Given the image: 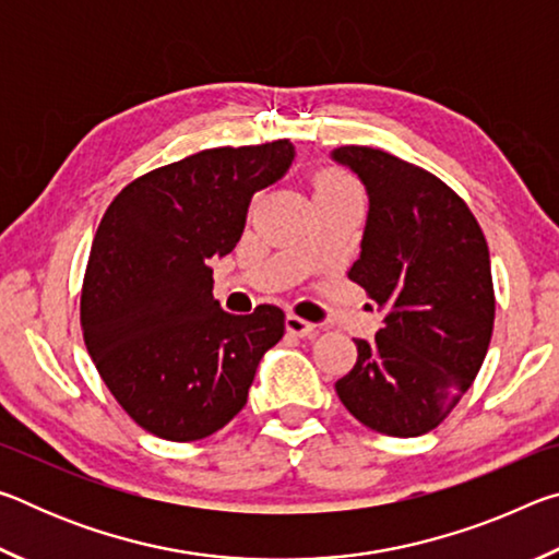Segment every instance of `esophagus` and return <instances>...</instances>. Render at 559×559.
Masks as SVG:
<instances>
[{
    "instance_id": "obj_1",
    "label": "esophagus",
    "mask_w": 559,
    "mask_h": 559,
    "mask_svg": "<svg viewBox=\"0 0 559 559\" xmlns=\"http://www.w3.org/2000/svg\"><path fill=\"white\" fill-rule=\"evenodd\" d=\"M286 330H288L290 335H296V337H308V335L316 333V325L308 323V320H302V318L290 313V316L286 318Z\"/></svg>"
}]
</instances>
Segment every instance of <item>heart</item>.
I'll return each instance as SVG.
<instances>
[{
	"label": "heart",
	"instance_id": "1",
	"mask_svg": "<svg viewBox=\"0 0 559 559\" xmlns=\"http://www.w3.org/2000/svg\"><path fill=\"white\" fill-rule=\"evenodd\" d=\"M340 192H355L353 179L340 169H320L313 179V197L320 194H340Z\"/></svg>",
	"mask_w": 559,
	"mask_h": 559
}]
</instances>
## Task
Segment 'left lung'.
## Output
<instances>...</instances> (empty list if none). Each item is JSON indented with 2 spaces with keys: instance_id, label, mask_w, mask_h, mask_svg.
<instances>
[{
  "instance_id": "8db88e82",
  "label": "left lung",
  "mask_w": 559,
  "mask_h": 559,
  "mask_svg": "<svg viewBox=\"0 0 559 559\" xmlns=\"http://www.w3.org/2000/svg\"><path fill=\"white\" fill-rule=\"evenodd\" d=\"M333 159L362 179L370 212L347 278L384 310L372 343L335 392L386 437H421L447 419L484 365L496 320L486 236L437 175L365 145Z\"/></svg>"
}]
</instances>
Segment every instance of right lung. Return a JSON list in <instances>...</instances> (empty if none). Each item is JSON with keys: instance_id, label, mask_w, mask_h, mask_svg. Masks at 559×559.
<instances>
[{"instance_id": "obj_1", "label": "right lung", "mask_w": 559, "mask_h": 559, "mask_svg": "<svg viewBox=\"0 0 559 559\" xmlns=\"http://www.w3.org/2000/svg\"><path fill=\"white\" fill-rule=\"evenodd\" d=\"M288 140L212 147L120 189L83 276L81 330L100 380L138 427L167 441L212 437L243 409L286 316H231L210 259L241 239L251 197L286 175Z\"/></svg>"}]
</instances>
